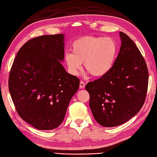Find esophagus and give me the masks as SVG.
Here are the masks:
<instances>
[{
  "instance_id": "esophagus-1",
  "label": "esophagus",
  "mask_w": 157,
  "mask_h": 157,
  "mask_svg": "<svg viewBox=\"0 0 157 157\" xmlns=\"http://www.w3.org/2000/svg\"><path fill=\"white\" fill-rule=\"evenodd\" d=\"M85 86V83L82 81H81L80 82V89H84Z\"/></svg>"
}]
</instances>
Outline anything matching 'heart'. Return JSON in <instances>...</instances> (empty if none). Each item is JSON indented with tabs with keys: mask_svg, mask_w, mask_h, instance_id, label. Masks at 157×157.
I'll list each match as a JSON object with an SVG mask.
<instances>
[{
	"mask_svg": "<svg viewBox=\"0 0 157 157\" xmlns=\"http://www.w3.org/2000/svg\"><path fill=\"white\" fill-rule=\"evenodd\" d=\"M71 52L65 54V62L69 72L77 76L82 63L90 75L95 77L106 75L116 61L117 45L113 38L86 36L75 41Z\"/></svg>",
	"mask_w": 157,
	"mask_h": 157,
	"instance_id": "heart-1",
	"label": "heart"
}]
</instances>
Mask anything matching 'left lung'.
Returning <instances> with one entry per match:
<instances>
[{
    "instance_id": "obj_1",
    "label": "left lung",
    "mask_w": 157,
    "mask_h": 157,
    "mask_svg": "<svg viewBox=\"0 0 157 157\" xmlns=\"http://www.w3.org/2000/svg\"><path fill=\"white\" fill-rule=\"evenodd\" d=\"M113 68L105 76L86 84L89 106L97 123L114 127L126 123L143 106L148 71L140 50L126 33Z\"/></svg>"
}]
</instances>
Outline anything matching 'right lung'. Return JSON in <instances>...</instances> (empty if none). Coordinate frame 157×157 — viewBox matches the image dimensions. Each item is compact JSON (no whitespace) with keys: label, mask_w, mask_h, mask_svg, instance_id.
<instances>
[{"label":"right lung","mask_w":157,"mask_h":157,"mask_svg":"<svg viewBox=\"0 0 157 157\" xmlns=\"http://www.w3.org/2000/svg\"><path fill=\"white\" fill-rule=\"evenodd\" d=\"M64 35H46L20 48L10 69L9 89L17 113L35 128L50 130L63 121L80 81L65 71Z\"/></svg>","instance_id":"obj_1"}]
</instances>
